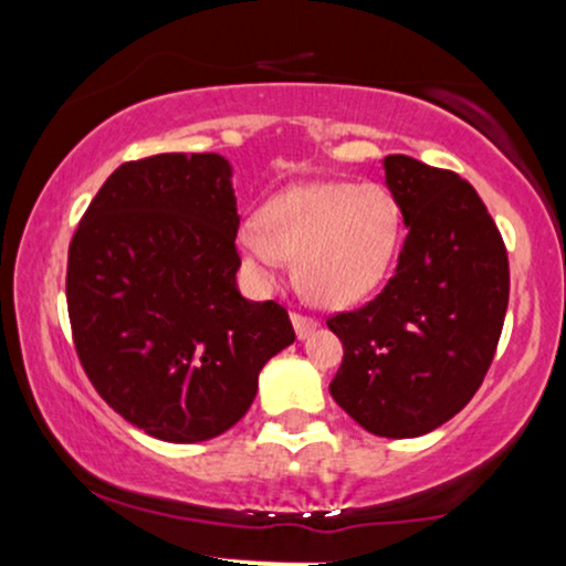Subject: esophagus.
I'll list each match as a JSON object with an SVG mask.
<instances>
[{
    "label": "esophagus",
    "instance_id": "1",
    "mask_svg": "<svg viewBox=\"0 0 566 566\" xmlns=\"http://www.w3.org/2000/svg\"><path fill=\"white\" fill-rule=\"evenodd\" d=\"M292 327H295V335L305 340L311 333L316 329V319H311V316H303V314H292Z\"/></svg>",
    "mask_w": 566,
    "mask_h": 566
}]
</instances>
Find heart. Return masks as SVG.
I'll return each mask as SVG.
<instances>
[{"label": "heart", "instance_id": "heart-1", "mask_svg": "<svg viewBox=\"0 0 566 566\" xmlns=\"http://www.w3.org/2000/svg\"><path fill=\"white\" fill-rule=\"evenodd\" d=\"M401 237V207L380 184H297L239 226L237 255L258 284L295 261L297 290L322 308H346L380 287Z\"/></svg>", "mask_w": 566, "mask_h": 566}]
</instances>
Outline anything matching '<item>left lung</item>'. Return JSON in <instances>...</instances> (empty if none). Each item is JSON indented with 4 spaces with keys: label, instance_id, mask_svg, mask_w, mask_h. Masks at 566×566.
I'll use <instances>...</instances> for the list:
<instances>
[{
    "label": "left lung",
    "instance_id": "8db88e82",
    "mask_svg": "<svg viewBox=\"0 0 566 566\" xmlns=\"http://www.w3.org/2000/svg\"><path fill=\"white\" fill-rule=\"evenodd\" d=\"M386 186L407 237L375 301L335 314L343 365L329 394L365 431L423 437L482 386L509 308V252L495 220L458 172L391 154Z\"/></svg>",
    "mask_w": 566,
    "mask_h": 566
}]
</instances>
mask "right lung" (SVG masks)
Segmentation results:
<instances>
[{
  "mask_svg": "<svg viewBox=\"0 0 566 566\" xmlns=\"http://www.w3.org/2000/svg\"><path fill=\"white\" fill-rule=\"evenodd\" d=\"M237 231L229 161L157 154L116 167L71 239L76 354L148 437L193 444L229 431L265 361L295 340L282 305L239 292Z\"/></svg>",
  "mask_w": 566,
  "mask_h": 566,
  "instance_id": "add662e5",
  "label": "right lung"
}]
</instances>
